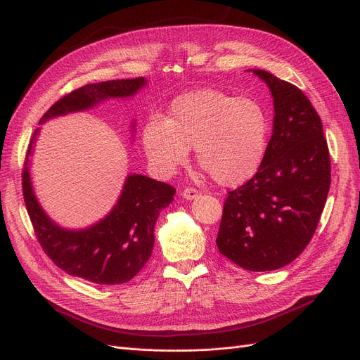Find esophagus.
<instances>
[{
  "label": "esophagus",
  "instance_id": "esophagus-1",
  "mask_svg": "<svg viewBox=\"0 0 360 360\" xmlns=\"http://www.w3.org/2000/svg\"><path fill=\"white\" fill-rule=\"evenodd\" d=\"M198 194H200V191L197 190V188H194V186H186V188H184L182 193H181V195L185 200H194V198L198 197Z\"/></svg>",
  "mask_w": 360,
  "mask_h": 360
}]
</instances>
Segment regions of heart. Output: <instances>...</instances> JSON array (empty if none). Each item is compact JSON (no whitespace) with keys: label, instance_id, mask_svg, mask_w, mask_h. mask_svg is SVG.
I'll use <instances>...</instances> for the list:
<instances>
[{"label":"heart","instance_id":"b5f03b06","mask_svg":"<svg viewBox=\"0 0 360 360\" xmlns=\"http://www.w3.org/2000/svg\"><path fill=\"white\" fill-rule=\"evenodd\" d=\"M266 109L251 98L201 89L176 98L167 120H150L144 150L158 170L170 174L195 147L197 163L221 186H238L255 175L267 150Z\"/></svg>","mask_w":360,"mask_h":360}]
</instances>
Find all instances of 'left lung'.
<instances>
[{
	"mask_svg": "<svg viewBox=\"0 0 360 360\" xmlns=\"http://www.w3.org/2000/svg\"><path fill=\"white\" fill-rule=\"evenodd\" d=\"M274 98V127L257 174L223 204L217 248L239 267L288 266L311 242L324 210L331 160L323 122L304 91L254 70Z\"/></svg>",
	"mask_w": 360,
	"mask_h": 360,
	"instance_id": "8db88e82",
	"label": "left lung"
}]
</instances>
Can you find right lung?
<instances>
[{"mask_svg":"<svg viewBox=\"0 0 360 360\" xmlns=\"http://www.w3.org/2000/svg\"><path fill=\"white\" fill-rule=\"evenodd\" d=\"M144 84L143 77L86 84L56 101L41 122L87 109L106 98L131 96ZM36 132L27 147L22 185L33 231L44 252L65 273L96 285H121L131 280L153 251L156 220L160 210L172 202L175 188L143 175H131L117 205L102 221L86 231H64L48 219L32 191L27 160Z\"/></svg>","mask_w":360,"mask_h":360,"instance_id":"right-lung-1","label":"right lung"}]
</instances>
